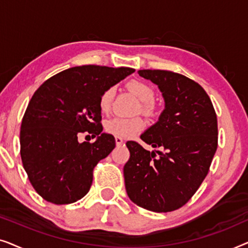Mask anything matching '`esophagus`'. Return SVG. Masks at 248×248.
<instances>
[{"label": "esophagus", "instance_id": "34e87169", "mask_svg": "<svg viewBox=\"0 0 248 248\" xmlns=\"http://www.w3.org/2000/svg\"><path fill=\"white\" fill-rule=\"evenodd\" d=\"M115 142H116V145H122L124 143V140L122 138L116 137V138H115Z\"/></svg>", "mask_w": 248, "mask_h": 248}]
</instances>
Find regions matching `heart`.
<instances>
[{"instance_id":"obj_1","label":"heart","mask_w":248,"mask_h":248,"mask_svg":"<svg viewBox=\"0 0 248 248\" xmlns=\"http://www.w3.org/2000/svg\"><path fill=\"white\" fill-rule=\"evenodd\" d=\"M128 89L139 98L142 104H144L145 109L150 108V105L155 100V90L150 84L143 82V81L133 80L128 83ZM115 94V87H109L100 94L99 98V108L101 111L106 113L110 109L111 101H113ZM145 126L143 120L140 117H111L105 123V130L108 133L115 135L118 138L128 139L134 137L143 130Z\"/></svg>"}]
</instances>
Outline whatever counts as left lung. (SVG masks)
I'll return each instance as SVG.
<instances>
[{"mask_svg": "<svg viewBox=\"0 0 248 248\" xmlns=\"http://www.w3.org/2000/svg\"><path fill=\"white\" fill-rule=\"evenodd\" d=\"M139 76L157 84L165 100L158 121L141 139L165 151L150 152L137 142H126L125 188L141 208L174 211L194 195L208 175L218 147L217 115L204 89L185 76L164 70H140Z\"/></svg>", "mask_w": 248, "mask_h": 248, "instance_id": "1", "label": "left lung"}]
</instances>
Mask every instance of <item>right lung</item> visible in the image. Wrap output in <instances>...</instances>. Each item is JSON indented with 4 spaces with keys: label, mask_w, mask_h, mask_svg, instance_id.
Returning <instances> with one entry per match:
<instances>
[{
    "label": "right lung",
    "mask_w": 248,
    "mask_h": 248,
    "mask_svg": "<svg viewBox=\"0 0 248 248\" xmlns=\"http://www.w3.org/2000/svg\"><path fill=\"white\" fill-rule=\"evenodd\" d=\"M131 67L82 65L45 81L29 101L20 131L23 168L36 192L54 204L82 199L93 184V171L115 148L103 133L99 98L107 88L134 72ZM83 131L97 137L80 144Z\"/></svg>",
    "instance_id": "obj_1"
}]
</instances>
